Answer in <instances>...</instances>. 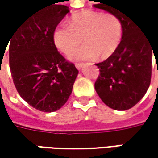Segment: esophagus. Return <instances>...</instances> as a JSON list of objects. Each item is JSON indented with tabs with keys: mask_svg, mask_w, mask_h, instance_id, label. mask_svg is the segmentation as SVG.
<instances>
[{
	"mask_svg": "<svg viewBox=\"0 0 158 158\" xmlns=\"http://www.w3.org/2000/svg\"><path fill=\"white\" fill-rule=\"evenodd\" d=\"M83 65H84L83 63H76V64H75V66H76V68H77L78 69H80L83 67Z\"/></svg>",
	"mask_w": 158,
	"mask_h": 158,
	"instance_id": "34e87169",
	"label": "esophagus"
}]
</instances>
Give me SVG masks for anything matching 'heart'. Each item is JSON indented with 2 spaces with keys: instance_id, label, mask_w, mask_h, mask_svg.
<instances>
[{
  "instance_id": "heart-1",
  "label": "heart",
  "mask_w": 158,
  "mask_h": 158,
  "mask_svg": "<svg viewBox=\"0 0 158 158\" xmlns=\"http://www.w3.org/2000/svg\"><path fill=\"white\" fill-rule=\"evenodd\" d=\"M123 23L110 13L85 10L73 15L69 25L59 24L53 32V42L59 51L69 55L83 41L84 46L70 55L72 60L107 58L118 48Z\"/></svg>"
}]
</instances>
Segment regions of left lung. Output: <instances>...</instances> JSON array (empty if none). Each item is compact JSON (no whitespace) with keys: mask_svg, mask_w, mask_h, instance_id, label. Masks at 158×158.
Instances as JSON below:
<instances>
[{"mask_svg":"<svg viewBox=\"0 0 158 158\" xmlns=\"http://www.w3.org/2000/svg\"><path fill=\"white\" fill-rule=\"evenodd\" d=\"M97 2L93 5L95 8L119 17L123 23V36L116 51L103 62L96 64L100 76L95 82V89L108 107L128 110L142 99L149 88L152 53L157 57L153 49L158 54V42L143 32L120 2L110 0Z\"/></svg>","mask_w":158,"mask_h":158,"instance_id":"8db88e82","label":"left lung"}]
</instances>
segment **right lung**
<instances>
[{"label": "right lung", "instance_id": "1", "mask_svg": "<svg viewBox=\"0 0 158 158\" xmlns=\"http://www.w3.org/2000/svg\"><path fill=\"white\" fill-rule=\"evenodd\" d=\"M69 12L66 5L47 6L20 23L9 40L10 69L16 89L40 111L59 110L69 100L79 74L53 42L55 28Z\"/></svg>", "mask_w": 158, "mask_h": 158}]
</instances>
